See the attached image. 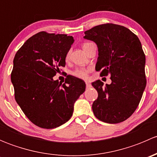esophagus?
Instances as JSON below:
<instances>
[{
    "label": "esophagus",
    "mask_w": 157,
    "mask_h": 157,
    "mask_svg": "<svg viewBox=\"0 0 157 157\" xmlns=\"http://www.w3.org/2000/svg\"><path fill=\"white\" fill-rule=\"evenodd\" d=\"M91 86H92L91 83H86V89H90V87H91Z\"/></svg>",
    "instance_id": "1"
}]
</instances>
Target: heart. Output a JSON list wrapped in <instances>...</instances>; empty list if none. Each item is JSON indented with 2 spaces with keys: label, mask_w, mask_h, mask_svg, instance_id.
Masks as SVG:
<instances>
[{
  "label": "heart",
  "mask_w": 157,
  "mask_h": 157,
  "mask_svg": "<svg viewBox=\"0 0 157 157\" xmlns=\"http://www.w3.org/2000/svg\"><path fill=\"white\" fill-rule=\"evenodd\" d=\"M90 42H85V43L83 44V48L86 49V46L90 44ZM70 58V52H68L66 55L65 57V59L66 61L69 59ZM90 70L89 68H83V67H80V68H77L74 70V71L72 72V75L74 77H77V78H80V79H83V80H86L88 78V76H89V73H90Z\"/></svg>",
  "instance_id": "b5f03b06"
}]
</instances>
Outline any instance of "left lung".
Returning a JSON list of instances; mask_svg holds the SVG:
<instances>
[{"label": "left lung", "mask_w": 157, "mask_h": 157, "mask_svg": "<svg viewBox=\"0 0 157 157\" xmlns=\"http://www.w3.org/2000/svg\"><path fill=\"white\" fill-rule=\"evenodd\" d=\"M84 38L96 43L99 57L96 71L111 75V84L92 83L98 92L93 102L95 116L103 122L117 124L131 116L146 87L145 54L138 37L128 28L104 23L84 32Z\"/></svg>", "instance_id": "8db88e82"}]
</instances>
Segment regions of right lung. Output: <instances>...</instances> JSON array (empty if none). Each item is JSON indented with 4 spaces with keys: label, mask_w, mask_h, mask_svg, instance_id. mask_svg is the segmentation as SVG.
Listing matches in <instances>:
<instances>
[{
    "label": "right lung",
    "mask_w": 157,
    "mask_h": 157,
    "mask_svg": "<svg viewBox=\"0 0 157 157\" xmlns=\"http://www.w3.org/2000/svg\"><path fill=\"white\" fill-rule=\"evenodd\" d=\"M74 38L66 34L39 32L16 53L11 81L14 97L23 113L35 125L52 129L71 118L74 104L86 89L77 77L64 83L53 77L65 67V57Z\"/></svg>",
    "instance_id": "1"
}]
</instances>
